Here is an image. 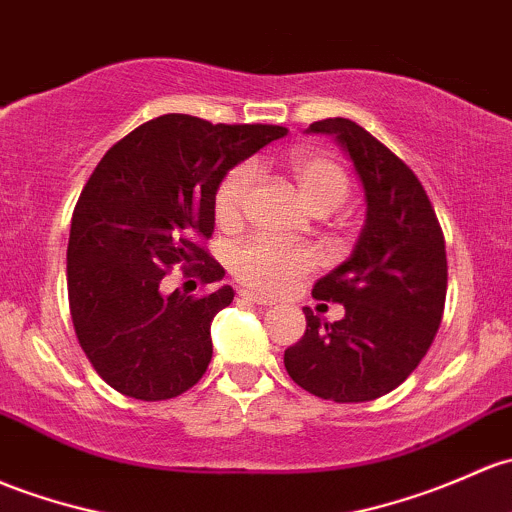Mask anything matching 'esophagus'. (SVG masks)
Returning a JSON list of instances; mask_svg holds the SVG:
<instances>
[{
  "label": "esophagus",
  "instance_id": "obj_1",
  "mask_svg": "<svg viewBox=\"0 0 512 512\" xmlns=\"http://www.w3.org/2000/svg\"><path fill=\"white\" fill-rule=\"evenodd\" d=\"M240 299L252 301V304H257V306H272V304H274L272 299L262 297V294H255V292H247V289H242V292H240Z\"/></svg>",
  "mask_w": 512,
  "mask_h": 512
}]
</instances>
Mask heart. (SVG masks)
<instances>
[{"label":"heart","mask_w":512,"mask_h":512,"mask_svg":"<svg viewBox=\"0 0 512 512\" xmlns=\"http://www.w3.org/2000/svg\"><path fill=\"white\" fill-rule=\"evenodd\" d=\"M287 169L299 188V196L319 215L341 208L351 193V179L346 169L321 154L294 152L287 159ZM252 181H255V171L250 164L233 166L218 181L213 193V215L220 228L230 230L240 223ZM311 265L314 260L306 247L277 242L265 235L242 242L230 257V270L235 277L247 287L265 294L282 292L292 279L309 272Z\"/></svg>","instance_id":"b5f03b06"}]
</instances>
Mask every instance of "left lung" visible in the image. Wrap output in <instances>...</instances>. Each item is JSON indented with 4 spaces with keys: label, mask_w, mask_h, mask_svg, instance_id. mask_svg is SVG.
<instances>
[{
    "label": "left lung",
    "mask_w": 512,
    "mask_h": 512,
    "mask_svg": "<svg viewBox=\"0 0 512 512\" xmlns=\"http://www.w3.org/2000/svg\"><path fill=\"white\" fill-rule=\"evenodd\" d=\"M338 139L365 188L363 233L353 255L314 284V299L343 304L341 321L304 306L306 331L284 368L321 400L370 402L405 383L444 316L446 247L427 191L383 142L346 117L309 127Z\"/></svg>",
    "instance_id": "8db88e82"
}]
</instances>
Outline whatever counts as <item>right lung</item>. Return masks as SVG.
I'll return each instance as SVG.
<instances>
[{"label":"right lung","instance_id":"add662e5","mask_svg":"<svg viewBox=\"0 0 512 512\" xmlns=\"http://www.w3.org/2000/svg\"><path fill=\"white\" fill-rule=\"evenodd\" d=\"M279 125L154 117L112 144L80 191L68 238V304L95 373L144 402L179 397L208 370L211 321L235 292H164V277L213 284V193L225 171L284 137Z\"/></svg>","mask_w":512,"mask_h":512}]
</instances>
